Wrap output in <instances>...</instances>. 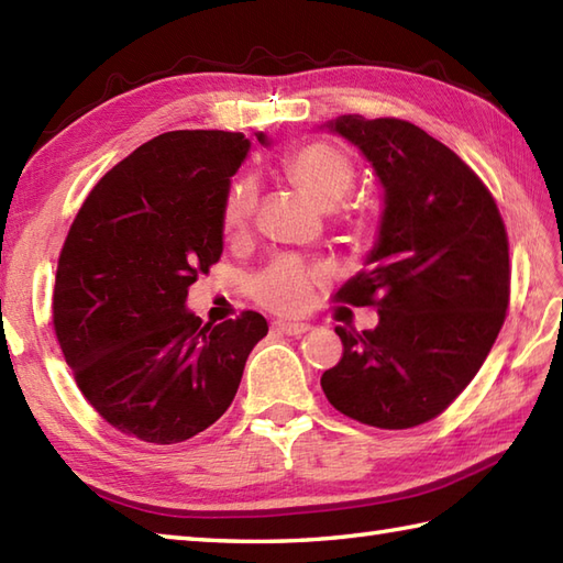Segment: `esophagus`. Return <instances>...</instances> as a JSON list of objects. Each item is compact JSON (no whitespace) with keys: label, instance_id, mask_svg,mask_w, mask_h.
I'll return each mask as SVG.
<instances>
[{"label":"esophagus","instance_id":"esophagus-1","mask_svg":"<svg viewBox=\"0 0 563 563\" xmlns=\"http://www.w3.org/2000/svg\"><path fill=\"white\" fill-rule=\"evenodd\" d=\"M273 329L285 333V336H302L309 331V324H302V321H275Z\"/></svg>","mask_w":563,"mask_h":563}]
</instances>
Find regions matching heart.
Listing matches in <instances>:
<instances>
[{"instance_id":"obj_1","label":"heart","mask_w":563,"mask_h":563,"mask_svg":"<svg viewBox=\"0 0 563 563\" xmlns=\"http://www.w3.org/2000/svg\"><path fill=\"white\" fill-rule=\"evenodd\" d=\"M283 172L290 181L312 198L319 208H333L351 194L355 184V166L345 154L329 142H305L283 154ZM258 202L254 178H236L222 200V230L239 239L249 232ZM327 271L319 263L300 256H280L266 268L254 273L246 283L249 297L275 314H297L312 302L317 285L324 283Z\"/></svg>"}]
</instances>
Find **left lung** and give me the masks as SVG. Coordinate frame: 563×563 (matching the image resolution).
Wrapping results in <instances>:
<instances>
[{
  "mask_svg": "<svg viewBox=\"0 0 563 563\" xmlns=\"http://www.w3.org/2000/svg\"><path fill=\"white\" fill-rule=\"evenodd\" d=\"M385 186L379 242L333 302L377 307L373 331H345L321 375L336 411L404 430L433 421L479 373L510 305L508 232L492 190L457 154L401 118L329 123Z\"/></svg>",
  "mask_w": 563,
  "mask_h": 563,
  "instance_id": "left-lung-1",
  "label": "left lung"
}]
</instances>
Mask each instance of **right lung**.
Returning a JSON list of instances; mask_svg holds the SVG:
<instances>
[{
	"label": "right lung",
	"mask_w": 563,
	"mask_h": 563,
	"mask_svg": "<svg viewBox=\"0 0 563 563\" xmlns=\"http://www.w3.org/2000/svg\"><path fill=\"white\" fill-rule=\"evenodd\" d=\"M246 152L224 130L157 135L91 188L69 227L53 329L84 399L123 435L174 445L202 433L268 333L251 309L218 327L186 312L188 288L220 261L222 200Z\"/></svg>",
	"instance_id": "1"
}]
</instances>
